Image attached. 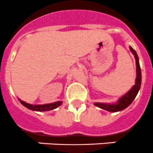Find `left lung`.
<instances>
[{"instance_id":"8db88e82","label":"left lung","mask_w":153,"mask_h":153,"mask_svg":"<svg viewBox=\"0 0 153 153\" xmlns=\"http://www.w3.org/2000/svg\"><path fill=\"white\" fill-rule=\"evenodd\" d=\"M129 48L130 51H132V54H134L135 58V62H136V79H135V85L128 92L126 93V95H123L119 99V102L115 103V104H104V103H98L97 102V103H95V105L98 106V107L102 108V109H105L107 111L115 112V111H122V110L127 108L133 102V100L136 97L139 89H140L141 82H142V73H141V68L140 65H139V57H138L135 50L132 47H130Z\"/></svg>"}]
</instances>
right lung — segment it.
<instances>
[{
    "label": "right lung",
    "mask_w": 153,
    "mask_h": 153,
    "mask_svg": "<svg viewBox=\"0 0 153 153\" xmlns=\"http://www.w3.org/2000/svg\"><path fill=\"white\" fill-rule=\"evenodd\" d=\"M21 103L25 106L26 108H29L30 110H34V111H50V110L54 109V108H58V106H60L62 104V102H57L51 104H46V105H30L28 103L23 102V101L20 100Z\"/></svg>",
    "instance_id": "right-lung-1"
}]
</instances>
